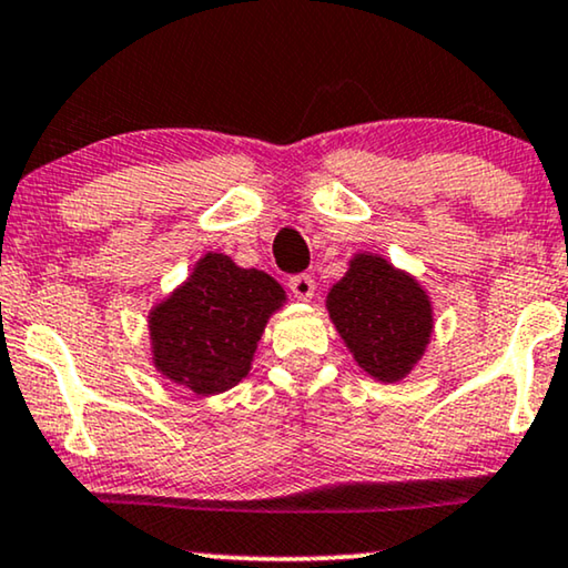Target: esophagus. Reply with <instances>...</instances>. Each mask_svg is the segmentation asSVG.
Wrapping results in <instances>:
<instances>
[{"mask_svg": "<svg viewBox=\"0 0 568 568\" xmlns=\"http://www.w3.org/2000/svg\"><path fill=\"white\" fill-rule=\"evenodd\" d=\"M290 290H292V294L297 300H302V302H310L315 297V282H313V276H307V274H297V276H292L290 278Z\"/></svg>", "mask_w": 568, "mask_h": 568, "instance_id": "1", "label": "esophagus"}]
</instances>
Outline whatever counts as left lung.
<instances>
[{
    "instance_id": "obj_1",
    "label": "left lung",
    "mask_w": 568,
    "mask_h": 568,
    "mask_svg": "<svg viewBox=\"0 0 568 568\" xmlns=\"http://www.w3.org/2000/svg\"><path fill=\"white\" fill-rule=\"evenodd\" d=\"M348 354L377 383H400L422 362L434 333L429 292L379 253H354L325 297Z\"/></svg>"
}]
</instances>
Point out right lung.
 <instances>
[{
  "label": "right lung",
  "instance_id": "right-lung-1",
  "mask_svg": "<svg viewBox=\"0 0 568 568\" xmlns=\"http://www.w3.org/2000/svg\"><path fill=\"white\" fill-rule=\"evenodd\" d=\"M284 302V286L266 271L209 251L146 315L152 367L199 398L230 390L247 377L268 317Z\"/></svg>",
  "mask_w": 568,
  "mask_h": 568
}]
</instances>
